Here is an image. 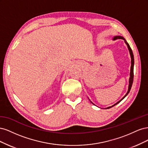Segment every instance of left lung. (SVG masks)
I'll use <instances>...</instances> for the list:
<instances>
[{
    "label": "left lung",
    "instance_id": "1",
    "mask_svg": "<svg viewBox=\"0 0 148 148\" xmlns=\"http://www.w3.org/2000/svg\"><path fill=\"white\" fill-rule=\"evenodd\" d=\"M123 39V40H124L125 41V44H127V47H128V50H129V52H130V56H131V68H130V78H129V85H128V91H127V94L126 95H125L123 97V98L122 99H121L119 101H118L117 103H115V104H114L113 106H110V107H107L106 109H110V108H111V107H114V106H115L116 104H117L118 103H119L121 101H122L124 98L126 97L127 96V95L129 93V92H130V89H131V88H132V84H133V77H134V75H133V67H134V56H133V52H132V49H131V47H130V45L128 44V43L127 42V41L126 40H125V39L123 38V37H122V36H114V38H113V40H115V39ZM91 102L92 103V104H93V103L91 101ZM95 105V104H94Z\"/></svg>",
    "mask_w": 148,
    "mask_h": 148
}]
</instances>
